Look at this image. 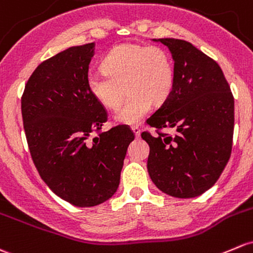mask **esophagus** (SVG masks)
<instances>
[{
    "label": "esophagus",
    "mask_w": 253,
    "mask_h": 253,
    "mask_svg": "<svg viewBox=\"0 0 253 253\" xmlns=\"http://www.w3.org/2000/svg\"><path fill=\"white\" fill-rule=\"evenodd\" d=\"M132 131L134 132L135 137H137V138L140 137V128H139V126H138V125H133V126H132Z\"/></svg>",
    "instance_id": "obj_1"
}]
</instances>
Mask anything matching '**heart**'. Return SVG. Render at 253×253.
<instances>
[{
    "label": "heart",
    "mask_w": 253,
    "mask_h": 253,
    "mask_svg": "<svg viewBox=\"0 0 253 253\" xmlns=\"http://www.w3.org/2000/svg\"><path fill=\"white\" fill-rule=\"evenodd\" d=\"M102 71L89 73L87 86L100 105L118 110L129 93L115 120L132 125L140 121L154 104H161L171 94L174 70L169 52L159 46L121 43L103 60Z\"/></svg>",
    "instance_id": "b5f03b06"
}]
</instances>
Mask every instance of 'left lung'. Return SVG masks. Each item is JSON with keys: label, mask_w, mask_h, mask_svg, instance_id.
I'll list each match as a JSON object with an SVG mask.
<instances>
[{"label": "left lung", "mask_w": 253, "mask_h": 253, "mask_svg": "<svg viewBox=\"0 0 253 253\" xmlns=\"http://www.w3.org/2000/svg\"><path fill=\"white\" fill-rule=\"evenodd\" d=\"M171 50V94L147 119L155 134L149 144L148 172L154 184L174 198H195L209 190L232 154L234 97L222 69L190 42L159 39ZM167 129L169 132H165Z\"/></svg>", "instance_id": "left-lung-1"}]
</instances>
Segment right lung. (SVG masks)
<instances>
[{"label":"right lung","mask_w":253,"mask_h":253,"mask_svg":"<svg viewBox=\"0 0 253 253\" xmlns=\"http://www.w3.org/2000/svg\"><path fill=\"white\" fill-rule=\"evenodd\" d=\"M93 53L94 43H87L44 60L21 95L24 131L37 171L55 195L78 207L97 206L116 193L134 139L127 125L102 132L108 113L87 86Z\"/></svg>","instance_id":"obj_1"}]
</instances>
